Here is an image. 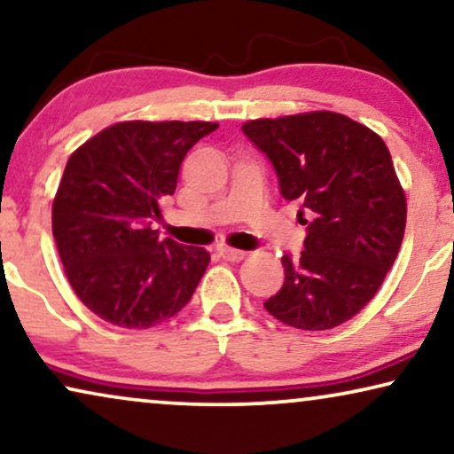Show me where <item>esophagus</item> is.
Here are the masks:
<instances>
[{
    "label": "esophagus",
    "mask_w": 454,
    "mask_h": 454,
    "mask_svg": "<svg viewBox=\"0 0 454 454\" xmlns=\"http://www.w3.org/2000/svg\"><path fill=\"white\" fill-rule=\"evenodd\" d=\"M219 254L225 260H229V262H239V260H244V256H246V252L235 250V247H229V246L219 247Z\"/></svg>",
    "instance_id": "34e87169"
}]
</instances>
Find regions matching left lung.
Masks as SVG:
<instances>
[{"label": "left lung", "mask_w": 454, "mask_h": 454, "mask_svg": "<svg viewBox=\"0 0 454 454\" xmlns=\"http://www.w3.org/2000/svg\"><path fill=\"white\" fill-rule=\"evenodd\" d=\"M241 129L270 160L281 196L309 216L303 250L283 256L285 283L266 312L301 331L343 325L380 289L405 233L407 202L387 145L333 111Z\"/></svg>", "instance_id": "8db88e82"}]
</instances>
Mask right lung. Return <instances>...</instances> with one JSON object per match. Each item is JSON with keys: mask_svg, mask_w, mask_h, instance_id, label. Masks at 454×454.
I'll return each instance as SVG.
<instances>
[{"mask_svg": "<svg viewBox=\"0 0 454 454\" xmlns=\"http://www.w3.org/2000/svg\"><path fill=\"white\" fill-rule=\"evenodd\" d=\"M210 121H121L67 159L53 238L67 281L98 318L151 328L182 309L210 262L204 247L159 239L153 223Z\"/></svg>", "mask_w": 454, "mask_h": 454, "instance_id": "1", "label": "right lung"}]
</instances>
